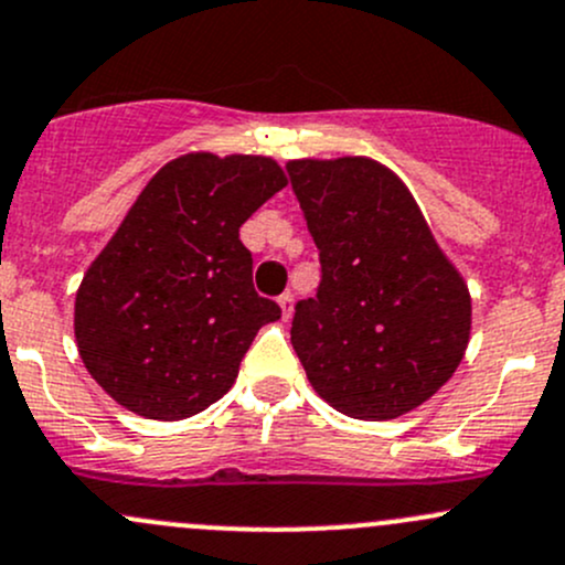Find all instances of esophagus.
I'll list each match as a JSON object with an SVG mask.
<instances>
[{
  "mask_svg": "<svg viewBox=\"0 0 565 565\" xmlns=\"http://www.w3.org/2000/svg\"><path fill=\"white\" fill-rule=\"evenodd\" d=\"M278 306H281V317H284V319L292 317V306H295L292 292H284L281 298H278Z\"/></svg>",
  "mask_w": 565,
  "mask_h": 565,
  "instance_id": "34e87169",
  "label": "esophagus"
}]
</instances>
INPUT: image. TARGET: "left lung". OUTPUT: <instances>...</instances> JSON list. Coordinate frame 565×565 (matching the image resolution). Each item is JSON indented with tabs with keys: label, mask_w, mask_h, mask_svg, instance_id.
Wrapping results in <instances>:
<instances>
[{
	"label": "left lung",
	"mask_w": 565,
	"mask_h": 565,
	"mask_svg": "<svg viewBox=\"0 0 565 565\" xmlns=\"http://www.w3.org/2000/svg\"><path fill=\"white\" fill-rule=\"evenodd\" d=\"M289 181L319 248L317 298L292 347L319 397L354 419H395L452 379L471 338V295L417 200L367 157L292 159Z\"/></svg>",
	"instance_id": "left-lung-1"
}]
</instances>
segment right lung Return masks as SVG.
<instances>
[{"instance_id": "1", "label": "right lung", "mask_w": 565, "mask_h": 565, "mask_svg": "<svg viewBox=\"0 0 565 565\" xmlns=\"http://www.w3.org/2000/svg\"><path fill=\"white\" fill-rule=\"evenodd\" d=\"M287 186L270 157L192 151L164 164L88 265L75 295L86 371L159 423L205 412L281 308L252 284L241 224Z\"/></svg>"}]
</instances>
